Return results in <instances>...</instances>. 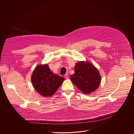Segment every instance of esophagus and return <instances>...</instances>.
<instances>
[{
    "label": "esophagus",
    "instance_id": "esophagus-1",
    "mask_svg": "<svg viewBox=\"0 0 134 134\" xmlns=\"http://www.w3.org/2000/svg\"><path fill=\"white\" fill-rule=\"evenodd\" d=\"M64 77H65V78L66 79H68V78H69V75H68V74H65V75H64Z\"/></svg>",
    "mask_w": 134,
    "mask_h": 134
}]
</instances>
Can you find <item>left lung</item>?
Here are the masks:
<instances>
[{
    "label": "left lung",
    "mask_w": 134,
    "mask_h": 134,
    "mask_svg": "<svg viewBox=\"0 0 134 134\" xmlns=\"http://www.w3.org/2000/svg\"><path fill=\"white\" fill-rule=\"evenodd\" d=\"M74 70L71 80L83 93L89 94L99 87L102 77L94 65L87 61H79L75 64Z\"/></svg>",
    "instance_id": "obj_1"
}]
</instances>
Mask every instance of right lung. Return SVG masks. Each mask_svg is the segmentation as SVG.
Instances as JSON below:
<instances>
[{
	"label": "right lung",
	"mask_w": 134,
	"mask_h": 134,
	"mask_svg": "<svg viewBox=\"0 0 134 134\" xmlns=\"http://www.w3.org/2000/svg\"><path fill=\"white\" fill-rule=\"evenodd\" d=\"M65 80L53 73L47 64L38 65L31 76L32 86L41 96L50 97L54 95Z\"/></svg>",
	"instance_id": "obj_1"
}]
</instances>
